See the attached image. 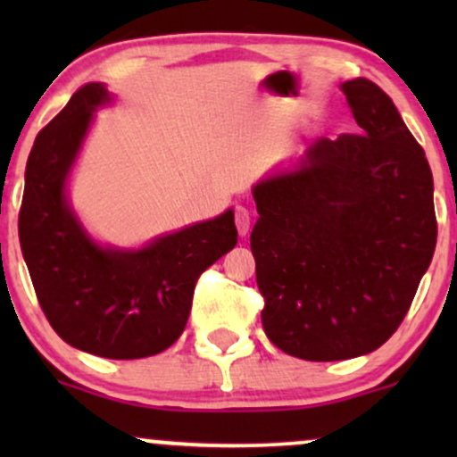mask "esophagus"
<instances>
[{
    "instance_id": "1",
    "label": "esophagus",
    "mask_w": 457,
    "mask_h": 457,
    "mask_svg": "<svg viewBox=\"0 0 457 457\" xmlns=\"http://www.w3.org/2000/svg\"><path fill=\"white\" fill-rule=\"evenodd\" d=\"M234 221H236V228H238V234L240 236H246V232H249V228H251V212H249V208L236 206Z\"/></svg>"
}]
</instances>
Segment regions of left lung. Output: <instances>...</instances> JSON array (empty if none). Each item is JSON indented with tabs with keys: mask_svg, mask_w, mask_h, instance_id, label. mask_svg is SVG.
Listing matches in <instances>:
<instances>
[{
	"mask_svg": "<svg viewBox=\"0 0 457 457\" xmlns=\"http://www.w3.org/2000/svg\"><path fill=\"white\" fill-rule=\"evenodd\" d=\"M342 90L359 133L318 139L295 170L253 188L262 327L305 361L380 348L411 309L438 234L426 152L389 94L365 77Z\"/></svg>",
	"mask_w": 457,
	"mask_h": 457,
	"instance_id": "obj_1",
	"label": "left lung"
}]
</instances>
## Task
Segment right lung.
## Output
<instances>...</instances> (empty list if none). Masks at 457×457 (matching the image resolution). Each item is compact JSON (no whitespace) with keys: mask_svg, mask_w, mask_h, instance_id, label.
Instances as JSON below:
<instances>
[{"mask_svg":"<svg viewBox=\"0 0 457 457\" xmlns=\"http://www.w3.org/2000/svg\"><path fill=\"white\" fill-rule=\"evenodd\" d=\"M107 101L101 83H86L38 133L19 240L40 307L66 344L104 359H144L180 337L199 275L234 249L238 232L228 211L139 251L94 245L68 208L64 182L92 112Z\"/></svg>","mask_w":457,"mask_h":457,"instance_id":"obj_1","label":"right lung"}]
</instances>
